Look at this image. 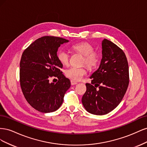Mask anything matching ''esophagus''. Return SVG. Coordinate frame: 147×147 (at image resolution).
<instances>
[{"instance_id": "1", "label": "esophagus", "mask_w": 147, "mask_h": 147, "mask_svg": "<svg viewBox=\"0 0 147 147\" xmlns=\"http://www.w3.org/2000/svg\"><path fill=\"white\" fill-rule=\"evenodd\" d=\"M70 83H71V84H72V85H75V84H77L78 83L77 82L72 80H70Z\"/></svg>"}]
</instances>
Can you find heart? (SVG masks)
I'll use <instances>...</instances> for the list:
<instances>
[{"mask_svg": "<svg viewBox=\"0 0 147 147\" xmlns=\"http://www.w3.org/2000/svg\"><path fill=\"white\" fill-rule=\"evenodd\" d=\"M72 48L75 52L80 53L84 56L82 64H86L90 69L96 68L100 63V57L98 53L94 51V48L88 42H80L75 43L72 46ZM57 58L59 63L63 65H68L70 61L69 53L63 49H61L57 53ZM87 71L85 67H72L67 69L65 74L67 77L74 81H80L86 75Z\"/></svg>", "mask_w": 147, "mask_h": 147, "instance_id": "1", "label": "heart"}]
</instances>
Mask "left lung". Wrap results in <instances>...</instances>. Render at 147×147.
<instances>
[{
  "mask_svg": "<svg viewBox=\"0 0 147 147\" xmlns=\"http://www.w3.org/2000/svg\"><path fill=\"white\" fill-rule=\"evenodd\" d=\"M102 58L99 69L86 83L82 104L89 113L103 115L115 109L122 100L129 85V66L124 51L104 39L102 42Z\"/></svg>",
  "mask_w": 147,
  "mask_h": 147,
  "instance_id": "left-lung-1",
  "label": "left lung"
}]
</instances>
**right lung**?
I'll return each instance as SVG.
<instances>
[{"mask_svg":"<svg viewBox=\"0 0 147 147\" xmlns=\"http://www.w3.org/2000/svg\"><path fill=\"white\" fill-rule=\"evenodd\" d=\"M68 42L58 37L44 36L31 43L22 55L21 90L28 103L40 112L50 113L58 109L70 86L69 79L61 71L63 65L57 58L58 48ZM53 76L59 78L56 83L49 82Z\"/></svg>","mask_w":147,"mask_h":147,"instance_id":"add662e5","label":"right lung"}]
</instances>
